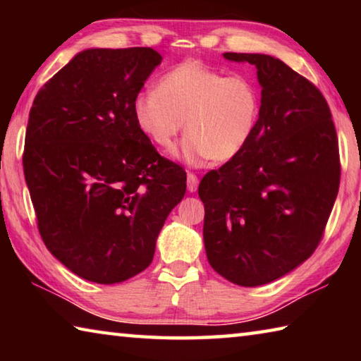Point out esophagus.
I'll use <instances>...</instances> for the list:
<instances>
[{"label": "esophagus", "mask_w": 361, "mask_h": 361, "mask_svg": "<svg viewBox=\"0 0 361 361\" xmlns=\"http://www.w3.org/2000/svg\"><path fill=\"white\" fill-rule=\"evenodd\" d=\"M197 186H199L197 175L192 173V172H189V173H188V191H189V192L197 191Z\"/></svg>", "instance_id": "1"}]
</instances>
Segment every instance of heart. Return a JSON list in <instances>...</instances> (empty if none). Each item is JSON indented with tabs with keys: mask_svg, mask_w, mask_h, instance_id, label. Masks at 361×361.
Returning a JSON list of instances; mask_svg holds the SVG:
<instances>
[{
	"mask_svg": "<svg viewBox=\"0 0 361 361\" xmlns=\"http://www.w3.org/2000/svg\"><path fill=\"white\" fill-rule=\"evenodd\" d=\"M133 118L146 137L172 149L183 130V161L199 166L207 159L228 162L253 138L261 111L258 84L247 75H228L199 60H186L164 73L157 89L133 99Z\"/></svg>",
	"mask_w": 361,
	"mask_h": 361,
	"instance_id": "obj_1",
	"label": "heart"
}]
</instances>
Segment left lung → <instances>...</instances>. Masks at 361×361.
<instances>
[{"instance_id":"obj_1","label":"left lung","mask_w":361,"mask_h":361,"mask_svg":"<svg viewBox=\"0 0 361 361\" xmlns=\"http://www.w3.org/2000/svg\"><path fill=\"white\" fill-rule=\"evenodd\" d=\"M224 57L256 66L261 111L245 149L200 181L204 243L219 276L258 286L283 277L319 247L339 191L338 135L325 97L282 60Z\"/></svg>"}]
</instances>
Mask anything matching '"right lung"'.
<instances>
[{"label": "right lung", "mask_w": 361, "mask_h": 361, "mask_svg": "<svg viewBox=\"0 0 361 361\" xmlns=\"http://www.w3.org/2000/svg\"><path fill=\"white\" fill-rule=\"evenodd\" d=\"M161 54L87 49L36 94L23 173L41 239L73 274L111 285L151 264L186 172L162 157L133 118V99Z\"/></svg>", "instance_id": "add662e5"}]
</instances>
